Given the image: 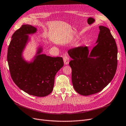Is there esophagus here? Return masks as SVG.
<instances>
[{
	"mask_svg": "<svg viewBox=\"0 0 126 126\" xmlns=\"http://www.w3.org/2000/svg\"><path fill=\"white\" fill-rule=\"evenodd\" d=\"M63 62L64 64H69V57L68 56H67V55H65V56L63 57Z\"/></svg>",
	"mask_w": 126,
	"mask_h": 126,
	"instance_id": "esophagus-1",
	"label": "esophagus"
}]
</instances>
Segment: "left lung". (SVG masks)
<instances>
[{
  "mask_svg": "<svg viewBox=\"0 0 126 126\" xmlns=\"http://www.w3.org/2000/svg\"><path fill=\"white\" fill-rule=\"evenodd\" d=\"M95 46L70 49L72 82L78 93L88 95L101 92L113 79L117 67V47L110 29L103 26Z\"/></svg>",
  "mask_w": 126,
  "mask_h": 126,
  "instance_id": "obj_1",
  "label": "left lung"
}]
</instances>
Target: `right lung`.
I'll use <instances>...</instances> for the list:
<instances>
[{
    "mask_svg": "<svg viewBox=\"0 0 126 126\" xmlns=\"http://www.w3.org/2000/svg\"><path fill=\"white\" fill-rule=\"evenodd\" d=\"M37 29L23 25L13 34L8 49L7 60L11 77L14 83L24 92L37 97H45L53 91L55 75L63 66L62 57H52L41 54L38 48L32 61L27 62L22 56L29 40L28 34Z\"/></svg>",
    "mask_w": 126,
    "mask_h": 126,
    "instance_id": "right-lung-1",
    "label": "right lung"
}]
</instances>
